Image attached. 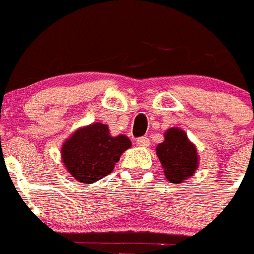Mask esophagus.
<instances>
[{"label":"esophagus","mask_w":254,"mask_h":254,"mask_svg":"<svg viewBox=\"0 0 254 254\" xmlns=\"http://www.w3.org/2000/svg\"><path fill=\"white\" fill-rule=\"evenodd\" d=\"M136 142H137L138 146H142V148H148L149 145H150V140L148 137H145V136L144 137H138Z\"/></svg>","instance_id":"esophagus-1"}]
</instances>
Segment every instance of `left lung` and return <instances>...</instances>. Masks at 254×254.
<instances>
[{
  "label": "left lung",
  "mask_w": 254,
  "mask_h": 254,
  "mask_svg": "<svg viewBox=\"0 0 254 254\" xmlns=\"http://www.w3.org/2000/svg\"><path fill=\"white\" fill-rule=\"evenodd\" d=\"M157 155L167 180L172 184H183L198 168V151L188 138L185 131L173 127L164 133V141L157 146Z\"/></svg>",
  "instance_id": "8db88e82"
}]
</instances>
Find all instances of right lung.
<instances>
[{"instance_id": "add662e5", "label": "right lung", "mask_w": 254, "mask_h": 254, "mask_svg": "<svg viewBox=\"0 0 254 254\" xmlns=\"http://www.w3.org/2000/svg\"><path fill=\"white\" fill-rule=\"evenodd\" d=\"M131 145L127 136H112L108 126L92 123L68 137L63 144L62 159L69 175L86 185L112 173L123 151Z\"/></svg>"}]
</instances>
